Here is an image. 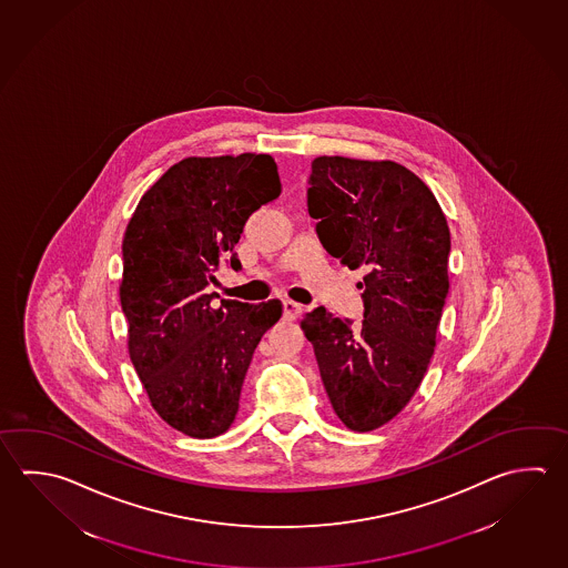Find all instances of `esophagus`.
Here are the masks:
<instances>
[{
	"instance_id": "esophagus-1",
	"label": "esophagus",
	"mask_w": 568,
	"mask_h": 568,
	"mask_svg": "<svg viewBox=\"0 0 568 568\" xmlns=\"http://www.w3.org/2000/svg\"><path fill=\"white\" fill-rule=\"evenodd\" d=\"M300 314H302V306L300 304L290 302V300L284 302V318L286 321H296V318H300Z\"/></svg>"
}]
</instances>
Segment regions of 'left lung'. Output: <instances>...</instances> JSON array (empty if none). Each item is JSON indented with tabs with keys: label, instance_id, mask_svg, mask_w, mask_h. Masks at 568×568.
Wrapping results in <instances>:
<instances>
[{
	"label": "left lung",
	"instance_id": "8db88e82",
	"mask_svg": "<svg viewBox=\"0 0 568 568\" xmlns=\"http://www.w3.org/2000/svg\"><path fill=\"white\" fill-rule=\"evenodd\" d=\"M308 214L324 250L366 276L361 324L318 306L302 321L334 413L366 433L393 420L430 364L448 294L450 232L436 197L396 162L322 155Z\"/></svg>",
	"mask_w": 568,
	"mask_h": 568
}]
</instances>
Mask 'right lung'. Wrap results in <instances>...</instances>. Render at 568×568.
<instances>
[{
	"mask_svg": "<svg viewBox=\"0 0 568 568\" xmlns=\"http://www.w3.org/2000/svg\"><path fill=\"white\" fill-rule=\"evenodd\" d=\"M282 192L268 154L186 158L145 192L125 230L120 300L128 348L155 413L192 438L236 418L252 354L282 302L247 304L210 292L217 270H242L247 217Z\"/></svg>",
	"mask_w": 568,
	"mask_h": 568,
	"instance_id": "right-lung-1",
	"label": "right lung"
}]
</instances>
